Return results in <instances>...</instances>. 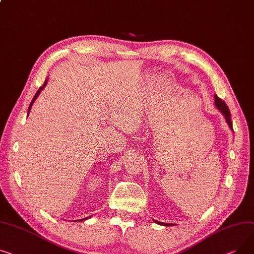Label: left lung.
I'll return each mask as SVG.
<instances>
[{
    "instance_id": "8db88e82",
    "label": "left lung",
    "mask_w": 254,
    "mask_h": 254,
    "mask_svg": "<svg viewBox=\"0 0 254 254\" xmlns=\"http://www.w3.org/2000/svg\"><path fill=\"white\" fill-rule=\"evenodd\" d=\"M214 98H215V100H214L215 106L217 107L218 110H221V112L224 114V116L226 118V121H227L230 128L233 129V125H232V121H231V112L229 110V107L225 103V101L222 100L221 98H218L216 95L214 96ZM154 222L156 224H159V225H162V226H170V224H166V223H160V222H157V221H154Z\"/></svg>"
}]
</instances>
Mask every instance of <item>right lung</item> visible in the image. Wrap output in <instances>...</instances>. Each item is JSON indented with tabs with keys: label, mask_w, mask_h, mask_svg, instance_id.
I'll use <instances>...</instances> for the list:
<instances>
[{
	"label": "right lung",
	"mask_w": 254,
	"mask_h": 254,
	"mask_svg": "<svg viewBox=\"0 0 254 254\" xmlns=\"http://www.w3.org/2000/svg\"><path fill=\"white\" fill-rule=\"evenodd\" d=\"M46 83H47V79L45 80V82L43 83V86L38 90V92L36 93V95H35V97H33V99L31 100V102H30V104H29V107H28V114H29V111H30V108H31V106H32V104H33V102H35V100L37 99V97L39 96V94L41 93V91L45 88V86H46ZM87 218H89V217H86V218H82V219H80V221H84V219H87Z\"/></svg>",
	"instance_id": "right-lung-1"
}]
</instances>
